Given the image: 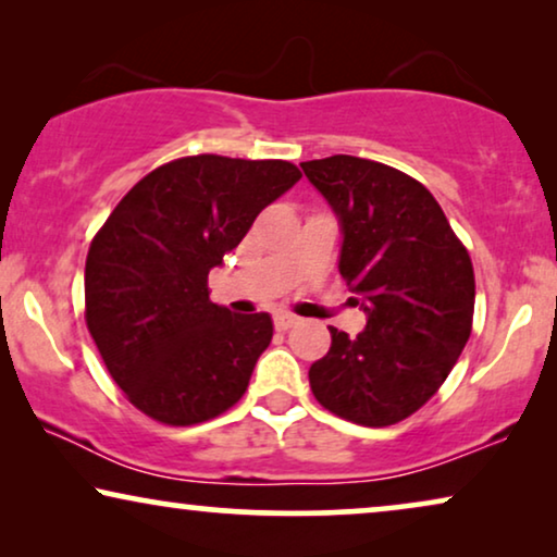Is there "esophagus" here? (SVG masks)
Instances as JSON below:
<instances>
[{
    "instance_id": "esophagus-1",
    "label": "esophagus",
    "mask_w": 557,
    "mask_h": 557,
    "mask_svg": "<svg viewBox=\"0 0 557 557\" xmlns=\"http://www.w3.org/2000/svg\"><path fill=\"white\" fill-rule=\"evenodd\" d=\"M296 322H299V319L292 317V314H284V311H281V314L273 317V326H276L278 332H286V330H292V326H294Z\"/></svg>"
}]
</instances>
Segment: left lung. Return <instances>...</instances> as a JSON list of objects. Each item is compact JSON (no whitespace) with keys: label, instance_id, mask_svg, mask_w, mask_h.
<instances>
[{"label":"left lung","instance_id":"left-lung-1","mask_svg":"<svg viewBox=\"0 0 557 557\" xmlns=\"http://www.w3.org/2000/svg\"><path fill=\"white\" fill-rule=\"evenodd\" d=\"M301 170L339 220V273L368 314L357 337L330 326L311 393L345 421L393 425L436 395L467 345L471 258L436 197L408 174L349 154Z\"/></svg>","mask_w":557,"mask_h":557}]
</instances>
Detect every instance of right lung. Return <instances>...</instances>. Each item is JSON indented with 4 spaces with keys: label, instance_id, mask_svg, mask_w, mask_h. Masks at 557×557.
Masks as SVG:
<instances>
[{
    "label": "right lung",
    "instance_id": "obj_1",
    "mask_svg": "<svg viewBox=\"0 0 557 557\" xmlns=\"http://www.w3.org/2000/svg\"><path fill=\"white\" fill-rule=\"evenodd\" d=\"M299 180L284 159L182 157L136 182L96 233L86 324L141 413L193 425L243 398L273 322L212 304L208 273Z\"/></svg>",
    "mask_w": 557,
    "mask_h": 557
}]
</instances>
